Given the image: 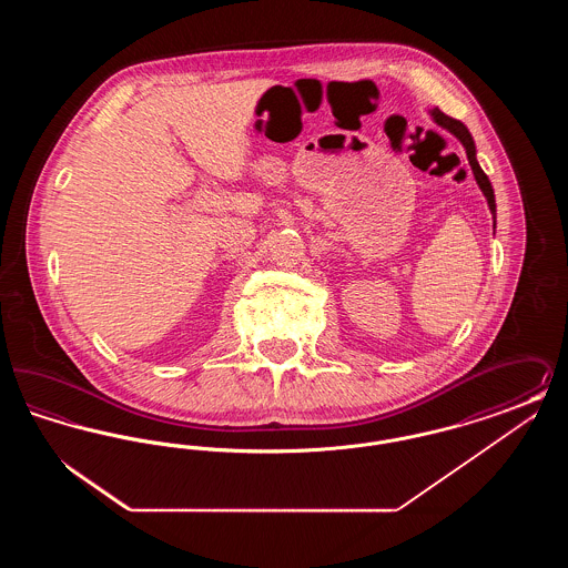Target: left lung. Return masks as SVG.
<instances>
[{"label":"left lung","instance_id":"1","mask_svg":"<svg viewBox=\"0 0 568 568\" xmlns=\"http://www.w3.org/2000/svg\"><path fill=\"white\" fill-rule=\"evenodd\" d=\"M434 121L438 123V125H443L445 130H449L452 134L458 138L459 142L464 144V149H466V158H468V163H470V168H473V174H475V179H477V183H479V187L484 191V195H486L487 204H489V211H491V215L496 216V200H494V190H491V183H489V179H487L486 172L481 170V165L477 163V158H475V142H473V135L470 132L466 130V125L458 121V119H452V116H447L445 112H440L438 109L433 110Z\"/></svg>","mask_w":568,"mask_h":568}]
</instances>
